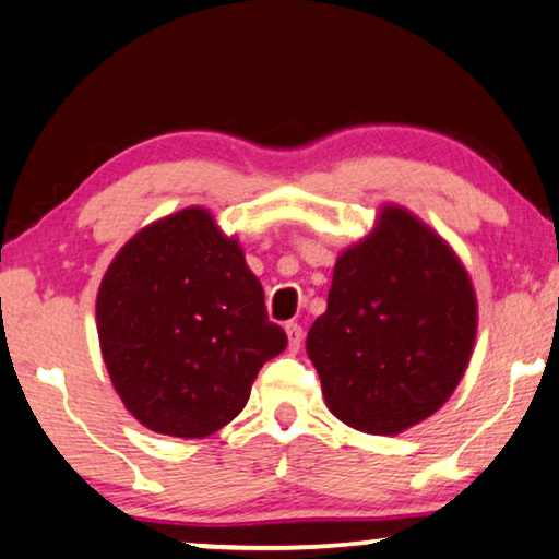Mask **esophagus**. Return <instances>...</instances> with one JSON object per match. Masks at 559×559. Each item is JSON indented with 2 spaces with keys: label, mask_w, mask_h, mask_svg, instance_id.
Returning <instances> with one entry per match:
<instances>
[{
  "label": "esophagus",
  "mask_w": 559,
  "mask_h": 559,
  "mask_svg": "<svg viewBox=\"0 0 559 559\" xmlns=\"http://www.w3.org/2000/svg\"><path fill=\"white\" fill-rule=\"evenodd\" d=\"M286 334H288L290 352L301 349V344H304V329H301V324H294V321H290V324H286Z\"/></svg>",
  "instance_id": "obj_1"
}]
</instances>
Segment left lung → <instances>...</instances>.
Returning <instances> with one entry per match:
<instances>
[{"label":"left lung","instance_id":"1","mask_svg":"<svg viewBox=\"0 0 559 559\" xmlns=\"http://www.w3.org/2000/svg\"><path fill=\"white\" fill-rule=\"evenodd\" d=\"M476 321L474 286L451 246L413 212L384 204L374 230L336 258L306 352L336 418L395 436L459 388Z\"/></svg>","mask_w":559,"mask_h":559}]
</instances>
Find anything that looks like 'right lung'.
Returning <instances> with one entry per match:
<instances>
[{
  "label": "right lung",
  "instance_id": "1",
  "mask_svg": "<svg viewBox=\"0 0 559 559\" xmlns=\"http://www.w3.org/2000/svg\"><path fill=\"white\" fill-rule=\"evenodd\" d=\"M96 324L126 411L175 438L227 426L288 344L238 238L204 207L156 219L126 242L100 281Z\"/></svg>",
  "mask_w": 559,
  "mask_h": 559
}]
</instances>
